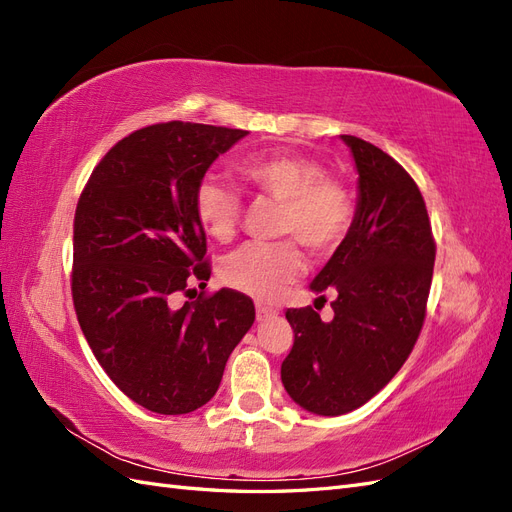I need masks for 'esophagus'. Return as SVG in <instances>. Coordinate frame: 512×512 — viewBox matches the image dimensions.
<instances>
[{
  "label": "esophagus",
  "instance_id": "esophagus-1",
  "mask_svg": "<svg viewBox=\"0 0 512 512\" xmlns=\"http://www.w3.org/2000/svg\"><path fill=\"white\" fill-rule=\"evenodd\" d=\"M273 316H277V309L275 307H267V305H262V303L256 305V318L258 320H267V318H273Z\"/></svg>",
  "mask_w": 512,
  "mask_h": 512
}]
</instances>
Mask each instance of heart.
I'll use <instances>...</instances> for the list:
<instances>
[{"label":"heart","instance_id":"obj_1","mask_svg":"<svg viewBox=\"0 0 512 512\" xmlns=\"http://www.w3.org/2000/svg\"><path fill=\"white\" fill-rule=\"evenodd\" d=\"M241 179L282 205L280 235L297 239L309 254L333 252L354 222V196L344 179L327 175L318 160L277 151L239 164ZM239 194L220 179L205 177L194 192V213L215 241L235 237L241 218ZM292 239L247 243L222 265L226 286L258 301H273L303 273V256Z\"/></svg>","mask_w":512,"mask_h":512}]
</instances>
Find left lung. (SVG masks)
<instances>
[{"mask_svg": "<svg viewBox=\"0 0 512 512\" xmlns=\"http://www.w3.org/2000/svg\"><path fill=\"white\" fill-rule=\"evenodd\" d=\"M359 173V205L346 239L314 277L333 320L312 307L288 309L294 344L282 384L314 414L339 416L369 401L401 369L421 335L436 241L421 190L389 153L342 134Z\"/></svg>", "mask_w": 512, "mask_h": 512, "instance_id": "8db88e82", "label": "left lung"}]
</instances>
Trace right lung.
I'll list each match as a JSON object with an SVG mask.
<instances>
[{
    "mask_svg": "<svg viewBox=\"0 0 512 512\" xmlns=\"http://www.w3.org/2000/svg\"><path fill=\"white\" fill-rule=\"evenodd\" d=\"M245 130L168 121L108 149L74 213L72 301L98 363L138 406L188 414L218 391L254 303L211 275L194 192Z\"/></svg>",
    "mask_w": 512,
    "mask_h": 512,
    "instance_id": "right-lung-1",
    "label": "right lung"
}]
</instances>
